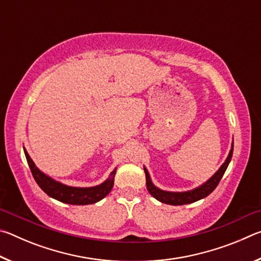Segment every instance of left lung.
Wrapping results in <instances>:
<instances>
[{
	"label": "left lung",
	"mask_w": 261,
	"mask_h": 261,
	"mask_svg": "<svg viewBox=\"0 0 261 261\" xmlns=\"http://www.w3.org/2000/svg\"><path fill=\"white\" fill-rule=\"evenodd\" d=\"M232 151H233V145H231V149L230 152H229L227 160L224 161L223 165L220 167V169L216 171V173L212 176L206 183L200 185L199 188L193 189L191 191H187V192H168V191H163V190L158 189L155 185L152 183L147 169L146 168H144L145 175H146V187H147L148 192L151 193L155 199L163 202V204L174 205V206L187 205L197 200H200L202 198H205L208 196V194H211L214 191L215 188L218 187V184L221 180V178H222L224 171H226V169L228 168L229 162L231 160Z\"/></svg>",
	"instance_id": "1"
}]
</instances>
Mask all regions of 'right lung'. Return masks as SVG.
Instances as JSON below:
<instances>
[{
  "mask_svg": "<svg viewBox=\"0 0 261 261\" xmlns=\"http://www.w3.org/2000/svg\"><path fill=\"white\" fill-rule=\"evenodd\" d=\"M24 152L35 182L42 189L43 192L56 200L70 205H88L98 202L112 191L115 174H116V168L110 173L109 177L102 184L96 185V187L93 188H72L60 182H56V180L50 178L49 176L43 174L34 165V162L30 158L26 149H24Z\"/></svg>",
  "mask_w": 261,
  "mask_h": 261,
  "instance_id": "obj_1",
  "label": "right lung"
}]
</instances>
